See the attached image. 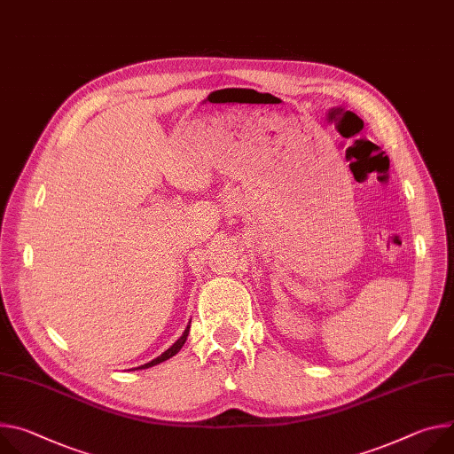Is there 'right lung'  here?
Instances as JSON below:
<instances>
[{
    "instance_id": "right-lung-1",
    "label": "right lung",
    "mask_w": 454,
    "mask_h": 454,
    "mask_svg": "<svg viewBox=\"0 0 454 454\" xmlns=\"http://www.w3.org/2000/svg\"><path fill=\"white\" fill-rule=\"evenodd\" d=\"M190 324H192V320L188 322V325H186V329H184V333L177 339V342H174V346H170L167 351H164L162 355H159L157 358H153V360H150V362H146V364H143V365H139V367H134V369H148V367H152V365H157V364H160V362H164V360L172 358L174 355H177V353L181 351V348L184 346L186 339H188V333H190ZM134 369H132V371H134Z\"/></svg>"
}]
</instances>
